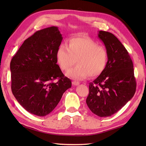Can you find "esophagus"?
Returning a JSON list of instances; mask_svg holds the SVG:
<instances>
[{"mask_svg": "<svg viewBox=\"0 0 146 146\" xmlns=\"http://www.w3.org/2000/svg\"><path fill=\"white\" fill-rule=\"evenodd\" d=\"M72 84L74 86H77V85H78L80 84V83L78 82H76V81H73Z\"/></svg>", "mask_w": 146, "mask_h": 146, "instance_id": "esophagus-1", "label": "esophagus"}]
</instances>
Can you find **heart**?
Instances as JSON below:
<instances>
[{"instance_id":"obj_1","label":"heart","mask_w":146,"mask_h":146,"mask_svg":"<svg viewBox=\"0 0 146 146\" xmlns=\"http://www.w3.org/2000/svg\"><path fill=\"white\" fill-rule=\"evenodd\" d=\"M57 63L62 70H68L66 75L75 80H83L90 75L98 76L104 72L108 60L107 51L103 46L87 37H75L70 39L68 46L61 44L56 54Z\"/></svg>"}]
</instances>
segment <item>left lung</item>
<instances>
[{
    "label": "left lung",
    "mask_w": 146,
    "mask_h": 146,
    "mask_svg": "<svg viewBox=\"0 0 146 146\" xmlns=\"http://www.w3.org/2000/svg\"><path fill=\"white\" fill-rule=\"evenodd\" d=\"M108 61L104 72L89 84L86 102L93 113L109 117L120 110L134 95L136 81L134 66L128 51L110 33L100 31Z\"/></svg>",
    "instance_id": "1"
}]
</instances>
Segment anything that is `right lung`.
<instances>
[{
	"instance_id": "right-lung-1",
	"label": "right lung",
	"mask_w": 146,
	"mask_h": 146,
	"mask_svg": "<svg viewBox=\"0 0 146 146\" xmlns=\"http://www.w3.org/2000/svg\"><path fill=\"white\" fill-rule=\"evenodd\" d=\"M62 39L58 27L38 31L24 41L11 61L12 94L24 109L37 116L51 113L71 87V80L56 64Z\"/></svg>"
}]
</instances>
